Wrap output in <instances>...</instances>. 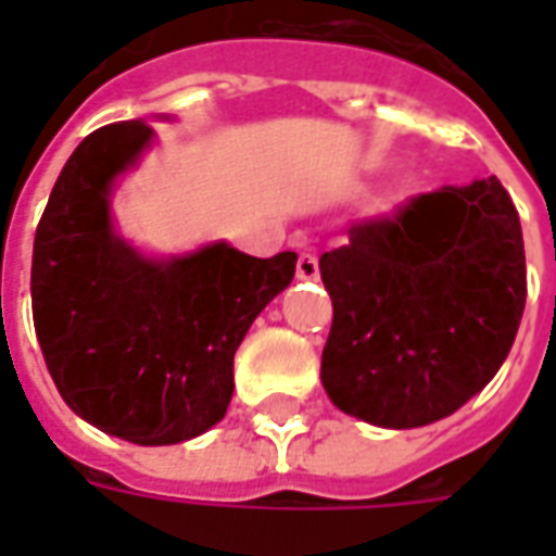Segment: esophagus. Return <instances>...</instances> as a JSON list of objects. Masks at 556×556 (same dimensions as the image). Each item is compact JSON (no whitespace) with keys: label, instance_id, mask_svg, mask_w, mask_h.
<instances>
[{"label":"esophagus","instance_id":"34e87169","mask_svg":"<svg viewBox=\"0 0 556 556\" xmlns=\"http://www.w3.org/2000/svg\"><path fill=\"white\" fill-rule=\"evenodd\" d=\"M315 277H318V258H315V253H301V258H298V279Z\"/></svg>","mask_w":556,"mask_h":556}]
</instances>
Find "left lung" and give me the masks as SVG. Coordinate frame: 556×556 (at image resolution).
Segmentation results:
<instances>
[{
    "mask_svg": "<svg viewBox=\"0 0 556 556\" xmlns=\"http://www.w3.org/2000/svg\"><path fill=\"white\" fill-rule=\"evenodd\" d=\"M318 267L333 301L325 393L381 429L455 414L497 375L525 315L521 223L494 175L354 226Z\"/></svg>",
    "mask_w": 556,
    "mask_h": 556,
    "instance_id": "8db88e82",
    "label": "left lung"
}]
</instances>
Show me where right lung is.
Wrapping results in <instances>:
<instances>
[{
    "label": "right lung",
    "instance_id": "obj_1",
    "mask_svg": "<svg viewBox=\"0 0 556 556\" xmlns=\"http://www.w3.org/2000/svg\"><path fill=\"white\" fill-rule=\"evenodd\" d=\"M154 139L146 118L83 139L31 250L35 333L59 393L94 429L139 446L190 441L226 417L235 351L298 265V253L255 258L229 241L172 255L127 241L113 195Z\"/></svg>",
    "mask_w": 556,
    "mask_h": 556
}]
</instances>
